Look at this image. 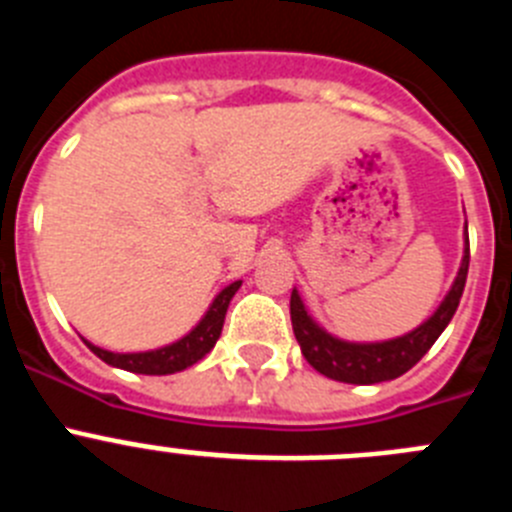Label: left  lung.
Segmentation results:
<instances>
[{
    "instance_id": "1",
    "label": "left lung",
    "mask_w": 512,
    "mask_h": 512,
    "mask_svg": "<svg viewBox=\"0 0 512 512\" xmlns=\"http://www.w3.org/2000/svg\"><path fill=\"white\" fill-rule=\"evenodd\" d=\"M467 271L469 233H464V259H461L459 274H456L449 295L443 297L438 310L405 336L382 343H348L341 338H333L307 315L297 289H292L289 315H292V330H295V338L302 348V356L312 369H318L320 374L336 379V382L377 384L402 377L428 354V348L438 341L443 328L451 323L456 307H459L464 284H467Z\"/></svg>"
}]
</instances>
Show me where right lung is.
I'll list each match as a JSON object with an SVG mask.
<instances>
[{"label": "right lung", "mask_w": 512, "mask_h": 512, "mask_svg": "<svg viewBox=\"0 0 512 512\" xmlns=\"http://www.w3.org/2000/svg\"><path fill=\"white\" fill-rule=\"evenodd\" d=\"M241 282H233L220 292V295L212 300L210 310L205 312V318L197 323V328H192L184 338H179L176 343H169L164 348H156V351H143V354H112V351H104V348L94 346V343L84 341L94 354L104 361V364L117 366V369H125V372L135 374H153V377H161V374H176L187 369V366L197 364L205 354H210L215 348L217 338H220V330L225 323V312H228L230 300L238 292Z\"/></svg>", "instance_id": "obj_1"}]
</instances>
